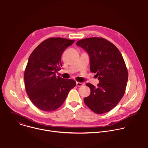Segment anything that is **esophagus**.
I'll use <instances>...</instances> for the list:
<instances>
[{"label":"esophagus","instance_id":"34e87169","mask_svg":"<svg viewBox=\"0 0 148 148\" xmlns=\"http://www.w3.org/2000/svg\"><path fill=\"white\" fill-rule=\"evenodd\" d=\"M76 85L78 87H82L84 86V84L82 82H76Z\"/></svg>","mask_w":148,"mask_h":148}]
</instances>
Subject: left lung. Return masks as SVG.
Segmentation results:
<instances>
[{
  "instance_id": "obj_1",
  "label": "left lung",
  "mask_w": 148,
  "mask_h": 148,
  "mask_svg": "<svg viewBox=\"0 0 148 148\" xmlns=\"http://www.w3.org/2000/svg\"><path fill=\"white\" fill-rule=\"evenodd\" d=\"M76 45L90 57V69L96 73L97 87L87 83L90 95L84 101L93 112L102 114L113 109L124 95L128 73L122 56L117 47L107 40L91 37L80 40Z\"/></svg>"
}]
</instances>
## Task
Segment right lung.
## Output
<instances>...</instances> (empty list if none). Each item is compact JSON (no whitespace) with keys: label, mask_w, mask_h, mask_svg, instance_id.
Masks as SVG:
<instances>
[{"label":"right lung","mask_w":148,"mask_h":148,"mask_svg":"<svg viewBox=\"0 0 148 148\" xmlns=\"http://www.w3.org/2000/svg\"><path fill=\"white\" fill-rule=\"evenodd\" d=\"M74 40L50 38L41 43L30 54L24 74L29 98L36 107L53 111L64 103L76 82L63 79L56 74L62 66L61 57Z\"/></svg>","instance_id":"obj_1"}]
</instances>
